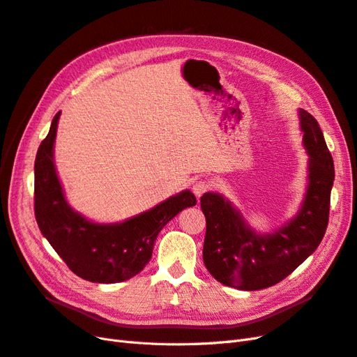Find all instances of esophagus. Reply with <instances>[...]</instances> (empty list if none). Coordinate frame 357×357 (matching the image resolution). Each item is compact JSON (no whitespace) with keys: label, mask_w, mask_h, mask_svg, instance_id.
Listing matches in <instances>:
<instances>
[{"label":"esophagus","mask_w":357,"mask_h":357,"mask_svg":"<svg viewBox=\"0 0 357 357\" xmlns=\"http://www.w3.org/2000/svg\"><path fill=\"white\" fill-rule=\"evenodd\" d=\"M210 189H211V181H210L208 178H201V180L193 183V186H192L193 193H195V195H197L198 198L202 197L204 193L208 192Z\"/></svg>","instance_id":"34e87169"}]
</instances>
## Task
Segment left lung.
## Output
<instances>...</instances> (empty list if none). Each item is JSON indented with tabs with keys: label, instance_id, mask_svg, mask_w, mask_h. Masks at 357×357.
I'll list each match as a JSON object with an SVG mask.
<instances>
[{
	"label": "left lung",
	"instance_id": "1",
	"mask_svg": "<svg viewBox=\"0 0 357 357\" xmlns=\"http://www.w3.org/2000/svg\"><path fill=\"white\" fill-rule=\"evenodd\" d=\"M299 114L310 155L308 189L294 220L274 234L259 235L248 228L229 201L211 192L201 197L207 223L204 264L225 286L259 290L280 283L316 250L326 232L335 178L333 159L316 119L305 110Z\"/></svg>",
	"mask_w": 357,
	"mask_h": 357
}]
</instances>
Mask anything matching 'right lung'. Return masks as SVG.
<instances>
[{
    "label": "right lung",
    "instance_id": "obj_1",
    "mask_svg": "<svg viewBox=\"0 0 357 357\" xmlns=\"http://www.w3.org/2000/svg\"><path fill=\"white\" fill-rule=\"evenodd\" d=\"M59 113L43 139L34 164V213L46 236L71 271L92 283H119L137 275L149 264L160 229L197 204L190 190L160 202L155 208L123 223L98 225L73 211L63 198L53 164V143Z\"/></svg>",
    "mask_w": 357,
    "mask_h": 357
}]
</instances>
